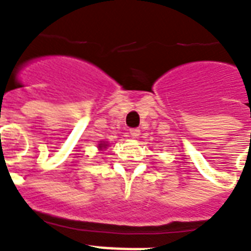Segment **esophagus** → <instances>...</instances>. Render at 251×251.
<instances>
[{
  "label": "esophagus",
  "mask_w": 251,
  "mask_h": 251,
  "mask_svg": "<svg viewBox=\"0 0 251 251\" xmlns=\"http://www.w3.org/2000/svg\"><path fill=\"white\" fill-rule=\"evenodd\" d=\"M139 134H141V130L137 129V127H133V129H130V135L133 138L139 137Z\"/></svg>",
  "instance_id": "34e87169"
}]
</instances>
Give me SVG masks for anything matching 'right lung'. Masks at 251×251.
Returning a JSON list of instances; mask_svg holds the SVG:
<instances>
[{
    "label": "right lung",
    "instance_id": "obj_1",
    "mask_svg": "<svg viewBox=\"0 0 251 251\" xmlns=\"http://www.w3.org/2000/svg\"><path fill=\"white\" fill-rule=\"evenodd\" d=\"M104 146H106V145H102V143H100V147H104Z\"/></svg>",
    "mask_w": 251,
    "mask_h": 251
}]
</instances>
